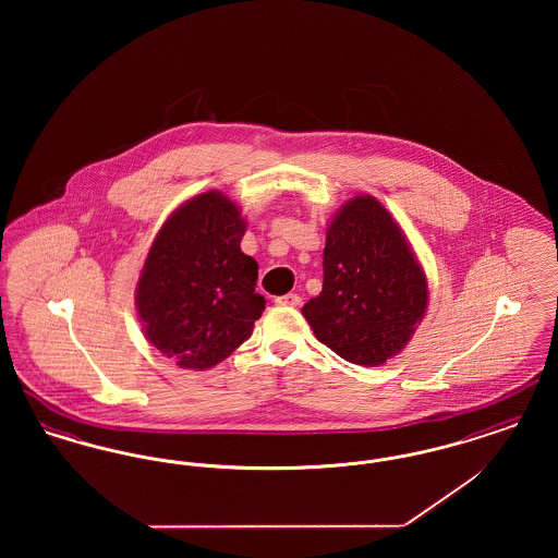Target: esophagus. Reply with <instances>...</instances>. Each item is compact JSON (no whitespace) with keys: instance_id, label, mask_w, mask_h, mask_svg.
I'll use <instances>...</instances> for the list:
<instances>
[{"instance_id":"34e87169","label":"esophagus","mask_w":558,"mask_h":558,"mask_svg":"<svg viewBox=\"0 0 558 558\" xmlns=\"http://www.w3.org/2000/svg\"><path fill=\"white\" fill-rule=\"evenodd\" d=\"M276 305H284V307H299L301 305V296L289 292V294H282V296H276Z\"/></svg>"}]
</instances>
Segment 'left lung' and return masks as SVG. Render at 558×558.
<instances>
[{
	"instance_id": "8db88e82",
	"label": "left lung",
	"mask_w": 558,
	"mask_h": 558,
	"mask_svg": "<svg viewBox=\"0 0 558 558\" xmlns=\"http://www.w3.org/2000/svg\"><path fill=\"white\" fill-rule=\"evenodd\" d=\"M324 282L303 305L319 343L351 364L380 366L423 319V267L398 221L374 196H355L326 230Z\"/></svg>"
}]
</instances>
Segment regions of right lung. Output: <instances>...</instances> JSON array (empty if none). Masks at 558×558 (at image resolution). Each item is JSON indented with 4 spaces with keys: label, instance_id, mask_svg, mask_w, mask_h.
I'll return each instance as SVG.
<instances>
[{
    "label": "right lung",
    "instance_id": "obj_1",
    "mask_svg": "<svg viewBox=\"0 0 558 558\" xmlns=\"http://www.w3.org/2000/svg\"><path fill=\"white\" fill-rule=\"evenodd\" d=\"M246 221L221 192L184 203L162 223L135 289L144 337L187 371H207L262 318L257 262L240 251Z\"/></svg>",
    "mask_w": 558,
    "mask_h": 558
}]
</instances>
